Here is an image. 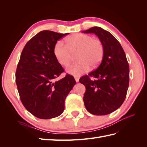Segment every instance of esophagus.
<instances>
[{"label":"esophagus","instance_id":"34e87169","mask_svg":"<svg viewBox=\"0 0 147 147\" xmlns=\"http://www.w3.org/2000/svg\"><path fill=\"white\" fill-rule=\"evenodd\" d=\"M74 79H75V81H76V82H79V80H80V78L79 77L75 76V77H74Z\"/></svg>","mask_w":147,"mask_h":147}]
</instances>
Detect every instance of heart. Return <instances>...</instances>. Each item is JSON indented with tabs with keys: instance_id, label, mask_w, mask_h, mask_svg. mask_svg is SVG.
<instances>
[{
	"instance_id": "obj_1",
	"label": "heart",
	"mask_w": 147,
	"mask_h": 147,
	"mask_svg": "<svg viewBox=\"0 0 147 147\" xmlns=\"http://www.w3.org/2000/svg\"><path fill=\"white\" fill-rule=\"evenodd\" d=\"M65 45L59 41L54 45L53 52L56 60L62 66L69 63L71 52L78 51L76 62L69 65L66 72L72 76H79L88 71L90 65L95 67L100 63L104 55V47L101 42L93 39L86 34L75 33L65 39Z\"/></svg>"
}]
</instances>
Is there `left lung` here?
I'll list each match as a JSON object with an SVG mask.
<instances>
[{
	"label": "left lung",
	"mask_w": 147,
	"mask_h": 147,
	"mask_svg": "<svg viewBox=\"0 0 147 147\" xmlns=\"http://www.w3.org/2000/svg\"><path fill=\"white\" fill-rule=\"evenodd\" d=\"M83 32L95 34L104 47L100 64L88 76L80 79L86 88L84 104L90 113L107 115L119 108L126 98L129 81L128 62L120 43L110 32L97 26ZM90 77L96 80L92 81Z\"/></svg>",
	"instance_id": "obj_1"
}]
</instances>
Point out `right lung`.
I'll list each match as a JSON object with an SVG mask.
<instances>
[{
	"label": "right lung",
	"instance_id": "1",
	"mask_svg": "<svg viewBox=\"0 0 147 147\" xmlns=\"http://www.w3.org/2000/svg\"><path fill=\"white\" fill-rule=\"evenodd\" d=\"M68 34L49 30L37 33L24 46L18 64L16 83L21 100L28 111L42 119L64 112L65 99L76 84L69 74L54 81L64 69L53 50L57 40Z\"/></svg>",
	"mask_w": 147,
	"mask_h": 147
}]
</instances>
